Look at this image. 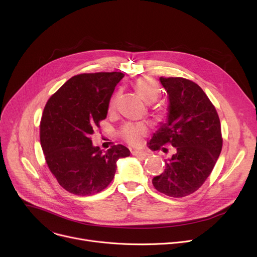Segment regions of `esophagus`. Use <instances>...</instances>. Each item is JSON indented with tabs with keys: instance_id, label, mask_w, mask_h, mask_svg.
I'll list each match as a JSON object with an SVG mask.
<instances>
[{
	"instance_id": "esophagus-1",
	"label": "esophagus",
	"mask_w": 257,
	"mask_h": 257,
	"mask_svg": "<svg viewBox=\"0 0 257 257\" xmlns=\"http://www.w3.org/2000/svg\"><path fill=\"white\" fill-rule=\"evenodd\" d=\"M132 155H134V156H137V157H142V158H145V157H147L148 154L147 152H145V151H133L132 152Z\"/></svg>"
}]
</instances>
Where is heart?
Masks as SVG:
<instances>
[{"label": "heart", "mask_w": 257, "mask_h": 257, "mask_svg": "<svg viewBox=\"0 0 257 257\" xmlns=\"http://www.w3.org/2000/svg\"><path fill=\"white\" fill-rule=\"evenodd\" d=\"M134 89L137 90L139 96L148 104L155 102L158 98V86L150 78H141L132 83ZM118 102V93H115L109 102V111H113ZM147 133V129L143 125L126 124L120 130V138L126 141L131 146H140L143 142V138Z\"/></svg>", "instance_id": "obj_1"}]
</instances>
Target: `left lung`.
<instances>
[{"label":"left lung","instance_id":"obj_1","mask_svg":"<svg viewBox=\"0 0 257 257\" xmlns=\"http://www.w3.org/2000/svg\"><path fill=\"white\" fill-rule=\"evenodd\" d=\"M159 81L168 94V115L149 148L155 151L171 144L176 152L152 182L158 192L182 198L204 183L217 163L223 143L220 118L203 89L193 81L180 77H160Z\"/></svg>","mask_w":257,"mask_h":257}]
</instances>
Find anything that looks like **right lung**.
<instances>
[{"mask_svg":"<svg viewBox=\"0 0 257 257\" xmlns=\"http://www.w3.org/2000/svg\"><path fill=\"white\" fill-rule=\"evenodd\" d=\"M123 73L72 77L46 104L40 120V144L52 174L71 194L89 196L111 182L116 161L130 155L123 145L104 153L90 136L106 118L110 98Z\"/></svg>","mask_w":257,"mask_h":257,"instance_id":"add662e5","label":"right lung"}]
</instances>
